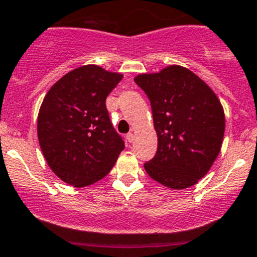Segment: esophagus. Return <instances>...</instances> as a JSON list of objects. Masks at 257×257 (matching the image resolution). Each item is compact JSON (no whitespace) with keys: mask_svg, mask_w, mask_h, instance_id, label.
<instances>
[{"mask_svg":"<svg viewBox=\"0 0 257 257\" xmlns=\"http://www.w3.org/2000/svg\"><path fill=\"white\" fill-rule=\"evenodd\" d=\"M134 139H136V137H134V134H133V133L126 134V140H128L129 143H133V142H134Z\"/></svg>","mask_w":257,"mask_h":257,"instance_id":"obj_1","label":"esophagus"}]
</instances>
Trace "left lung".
Returning <instances> with one entry per match:
<instances>
[{
  "label": "left lung",
  "instance_id": "8db88e82",
  "mask_svg": "<svg viewBox=\"0 0 257 257\" xmlns=\"http://www.w3.org/2000/svg\"><path fill=\"white\" fill-rule=\"evenodd\" d=\"M134 81L149 97L158 151L145 163L148 175L171 190L204 177L219 155L225 115L214 91L191 70L169 65Z\"/></svg>",
  "mask_w": 257,
  "mask_h": 257
}]
</instances>
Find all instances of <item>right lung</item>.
Returning <instances> with one entry per match:
<instances>
[{
    "label": "right lung",
    "mask_w": 257,
    "mask_h": 257,
    "mask_svg": "<svg viewBox=\"0 0 257 257\" xmlns=\"http://www.w3.org/2000/svg\"><path fill=\"white\" fill-rule=\"evenodd\" d=\"M123 79L98 65L76 67L56 81L38 113V140L51 171L74 187L103 178L124 150L106 98Z\"/></svg>",
    "instance_id": "add662e5"
}]
</instances>
